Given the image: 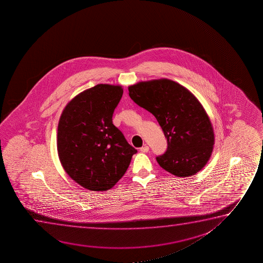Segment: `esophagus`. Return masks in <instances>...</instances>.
<instances>
[{"label":"esophagus","mask_w":263,"mask_h":263,"mask_svg":"<svg viewBox=\"0 0 263 263\" xmlns=\"http://www.w3.org/2000/svg\"><path fill=\"white\" fill-rule=\"evenodd\" d=\"M140 151L142 153H147L149 151V147H148L147 145H144L143 147L140 148Z\"/></svg>","instance_id":"esophagus-1"}]
</instances>
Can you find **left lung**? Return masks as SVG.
<instances>
[{"label":"left lung","mask_w":263,"mask_h":263,"mask_svg":"<svg viewBox=\"0 0 263 263\" xmlns=\"http://www.w3.org/2000/svg\"><path fill=\"white\" fill-rule=\"evenodd\" d=\"M128 94L155 116L167 138V151L156 158L162 169L177 177H189L205 167L212 155L215 134L194 94L166 78L130 85Z\"/></svg>","instance_id":"8db88e82"}]
</instances>
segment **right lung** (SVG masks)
Wrapping results in <instances>:
<instances>
[{
  "instance_id": "1",
  "label": "right lung",
  "mask_w": 263,
  "mask_h": 263,
  "mask_svg": "<svg viewBox=\"0 0 263 263\" xmlns=\"http://www.w3.org/2000/svg\"><path fill=\"white\" fill-rule=\"evenodd\" d=\"M122 94L120 85L97 84L72 98L59 119L60 162L72 180L89 191L114 187L137 152L112 123Z\"/></svg>"
}]
</instances>
